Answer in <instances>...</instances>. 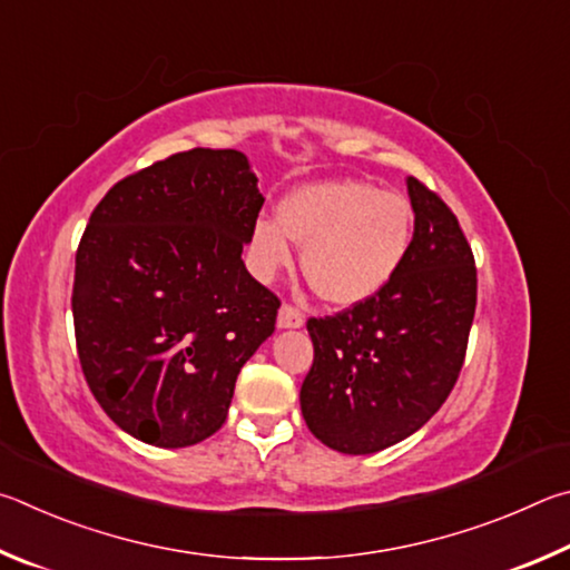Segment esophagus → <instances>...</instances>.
<instances>
[{
  "mask_svg": "<svg viewBox=\"0 0 570 570\" xmlns=\"http://www.w3.org/2000/svg\"><path fill=\"white\" fill-rule=\"evenodd\" d=\"M303 323H305V315L297 311V307L287 305V303L279 307V313H277V325L279 327H303Z\"/></svg>",
  "mask_w": 570,
  "mask_h": 570,
  "instance_id": "obj_1",
  "label": "esophagus"
}]
</instances>
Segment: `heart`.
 Masks as SVG:
<instances>
[{"label":"heart","mask_w":570,"mask_h":570,"mask_svg":"<svg viewBox=\"0 0 570 570\" xmlns=\"http://www.w3.org/2000/svg\"><path fill=\"white\" fill-rule=\"evenodd\" d=\"M415 213L395 189L365 179H325L287 195L277 223L259 217L249 229V265L273 279L293 263L291 239L303 245V273L321 301L365 303L391 283L413 245Z\"/></svg>","instance_id":"obj_1"}]
</instances>
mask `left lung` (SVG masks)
<instances>
[{
    "label": "left lung",
    "instance_id": "8db88e82",
    "mask_svg": "<svg viewBox=\"0 0 570 570\" xmlns=\"http://www.w3.org/2000/svg\"><path fill=\"white\" fill-rule=\"evenodd\" d=\"M415 213L403 267L365 303L311 317L315 357L301 387L311 433L333 451L367 455L401 443L441 411L461 375L478 273L453 209L407 177Z\"/></svg>",
    "mask_w": 570,
    "mask_h": 570
}]
</instances>
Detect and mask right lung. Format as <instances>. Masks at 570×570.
Returning <instances> with one entry per match:
<instances>
[{"label":"right lung","instance_id":"obj_1","mask_svg":"<svg viewBox=\"0 0 570 570\" xmlns=\"http://www.w3.org/2000/svg\"><path fill=\"white\" fill-rule=\"evenodd\" d=\"M265 197L237 149L195 147L119 179L89 215L72 315L85 381L137 441L219 431L235 381L275 331L279 301L243 247Z\"/></svg>","mask_w":570,"mask_h":570}]
</instances>
